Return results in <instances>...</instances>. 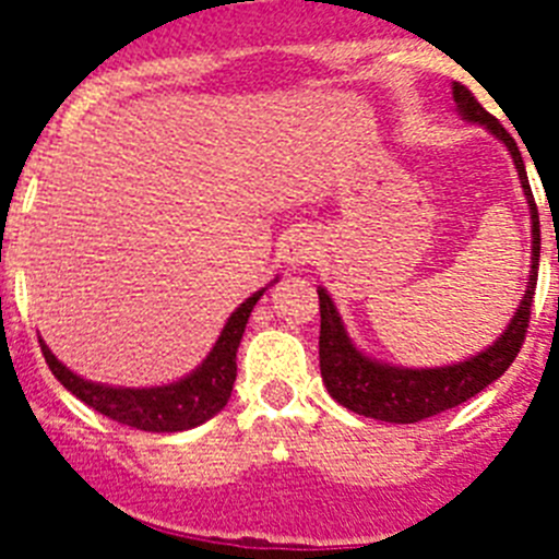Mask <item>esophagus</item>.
<instances>
[{
	"mask_svg": "<svg viewBox=\"0 0 559 559\" xmlns=\"http://www.w3.org/2000/svg\"><path fill=\"white\" fill-rule=\"evenodd\" d=\"M310 257H313V243H308V240H296V243H290L288 263H308Z\"/></svg>",
	"mask_w": 559,
	"mask_h": 559,
	"instance_id": "obj_1",
	"label": "esophagus"
}]
</instances>
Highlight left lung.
<instances>
[{
  "instance_id": "8db88e82",
  "label": "left lung",
  "mask_w": 559,
  "mask_h": 559,
  "mask_svg": "<svg viewBox=\"0 0 559 559\" xmlns=\"http://www.w3.org/2000/svg\"><path fill=\"white\" fill-rule=\"evenodd\" d=\"M453 100H456V108L464 120L478 122L510 147L532 215L530 283H526V294L518 305V313L512 316V322L507 324L501 338L492 341V347L467 360L451 364V367L437 369L389 367V364L367 358L349 341L328 290L319 288V313H322L319 367H322L324 386H328L330 397L344 408L364 414V417L383 419V423H419V419L442 414L448 408L462 406L464 400L476 397L478 392H484L492 380H498L512 367V360L518 358L523 338H526V328H530L532 299H535L537 288V265H540V218H537V204L535 195H532L530 179H526L521 151H518L510 131L490 111H484V106L473 97L471 88L462 86V83H453Z\"/></svg>"
}]
</instances>
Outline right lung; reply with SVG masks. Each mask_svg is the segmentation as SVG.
Listing matches in <instances>:
<instances>
[{
	"instance_id": "1",
	"label": "right lung",
	"mask_w": 559,
	"mask_h": 559,
	"mask_svg": "<svg viewBox=\"0 0 559 559\" xmlns=\"http://www.w3.org/2000/svg\"><path fill=\"white\" fill-rule=\"evenodd\" d=\"M263 290L251 294L229 316V322L221 330L218 341H215V347L206 355L204 364L195 372L187 374V378L176 380V383H167V386L122 389L92 383V380L81 378V374L63 367L61 360L49 353V347L41 338H38V344H41L47 367L61 380L63 389H69L86 406L100 412L103 417L117 419L122 426L140 428V431H187V428H195L201 423H206L210 417H215L229 403L231 386H235L237 378V347H240L246 322H249L251 310H254L257 299L263 296Z\"/></svg>"
}]
</instances>
